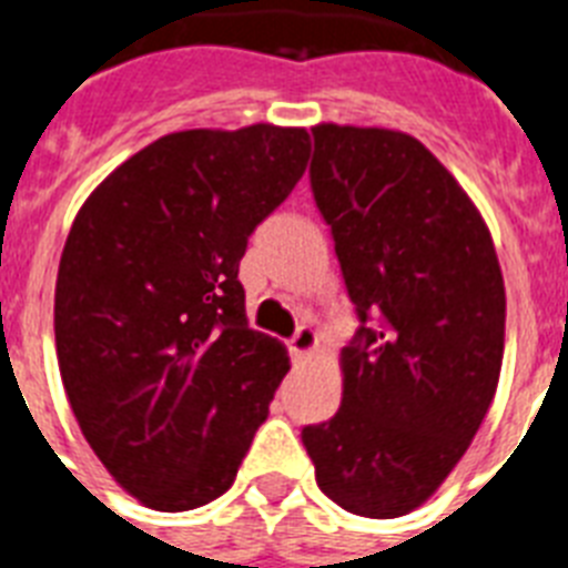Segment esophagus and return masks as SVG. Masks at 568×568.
I'll return each mask as SVG.
<instances>
[{"mask_svg":"<svg viewBox=\"0 0 568 568\" xmlns=\"http://www.w3.org/2000/svg\"><path fill=\"white\" fill-rule=\"evenodd\" d=\"M318 347V333L312 327H297L292 338H288V351H292L294 359H306V356L315 354Z\"/></svg>","mask_w":568,"mask_h":568,"instance_id":"1","label":"esophagus"}]
</instances>
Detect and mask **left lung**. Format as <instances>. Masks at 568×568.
Segmentation results:
<instances>
[{
  "label": "left lung",
  "mask_w": 568,
  "mask_h": 568,
  "mask_svg": "<svg viewBox=\"0 0 568 568\" xmlns=\"http://www.w3.org/2000/svg\"><path fill=\"white\" fill-rule=\"evenodd\" d=\"M310 182L359 329L342 406L303 427L329 501L368 519L422 507L475 439L504 359V276L484 217L406 132L321 123Z\"/></svg>",
  "instance_id": "obj_1"
}]
</instances>
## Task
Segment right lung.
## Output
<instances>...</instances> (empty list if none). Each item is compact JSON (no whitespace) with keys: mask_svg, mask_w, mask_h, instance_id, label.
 Segmentation results:
<instances>
[{"mask_svg":"<svg viewBox=\"0 0 568 568\" xmlns=\"http://www.w3.org/2000/svg\"><path fill=\"white\" fill-rule=\"evenodd\" d=\"M306 129L173 132L102 180L67 235L55 347L84 439L180 513L232 486L288 354L247 327L239 262L310 162Z\"/></svg>","mask_w":568,"mask_h":568,"instance_id":"add662e5","label":"right lung"}]
</instances>
